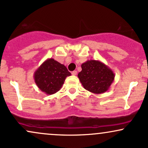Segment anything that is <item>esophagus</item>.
I'll return each instance as SVG.
<instances>
[{
    "label": "esophagus",
    "mask_w": 148,
    "mask_h": 148,
    "mask_svg": "<svg viewBox=\"0 0 148 148\" xmlns=\"http://www.w3.org/2000/svg\"><path fill=\"white\" fill-rule=\"evenodd\" d=\"M72 75H74V76H75V75H76V74H77V71H73V72H72Z\"/></svg>",
    "instance_id": "34e87169"
}]
</instances>
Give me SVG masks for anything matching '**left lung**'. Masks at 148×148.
I'll return each mask as SVG.
<instances>
[{
    "instance_id": "1",
    "label": "left lung",
    "mask_w": 148,
    "mask_h": 148,
    "mask_svg": "<svg viewBox=\"0 0 148 148\" xmlns=\"http://www.w3.org/2000/svg\"><path fill=\"white\" fill-rule=\"evenodd\" d=\"M82 70L78 74L80 82L87 90L101 94L106 92L115 79V74L99 60H87L81 64Z\"/></svg>"
}]
</instances>
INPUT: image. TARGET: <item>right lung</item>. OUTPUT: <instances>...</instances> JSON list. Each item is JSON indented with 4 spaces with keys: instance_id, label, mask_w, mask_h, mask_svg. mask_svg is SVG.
Returning a JSON list of instances; mask_svg holds the SVG:
<instances>
[{
    "instance_id": "add662e5",
    "label": "right lung",
    "mask_w": 148,
    "mask_h": 148,
    "mask_svg": "<svg viewBox=\"0 0 148 148\" xmlns=\"http://www.w3.org/2000/svg\"><path fill=\"white\" fill-rule=\"evenodd\" d=\"M71 76L64 64L53 58H48L36 69L34 79L40 90L53 95L60 90L67 76Z\"/></svg>"
}]
</instances>
